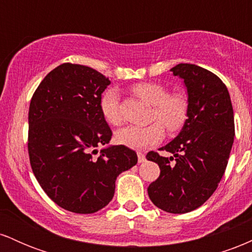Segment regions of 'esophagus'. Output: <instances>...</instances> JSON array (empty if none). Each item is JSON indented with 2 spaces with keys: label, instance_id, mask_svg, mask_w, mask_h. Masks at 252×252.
<instances>
[{
  "label": "esophagus",
  "instance_id": "obj_1",
  "mask_svg": "<svg viewBox=\"0 0 252 252\" xmlns=\"http://www.w3.org/2000/svg\"><path fill=\"white\" fill-rule=\"evenodd\" d=\"M137 161H138V163H142L146 161V156H144L143 153L137 152Z\"/></svg>",
  "mask_w": 252,
  "mask_h": 252
}]
</instances>
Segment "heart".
Returning <instances> with one entry per match:
<instances>
[{"label": "heart", "instance_id": "obj_1", "mask_svg": "<svg viewBox=\"0 0 252 252\" xmlns=\"http://www.w3.org/2000/svg\"><path fill=\"white\" fill-rule=\"evenodd\" d=\"M132 94L143 102L153 105L152 120L158 121L149 126H126L117 130L116 141L122 146L132 149H144L161 142L164 128L169 132L180 130L189 116V103L180 94H168L163 85L158 83H138L131 88ZM99 109L104 120L110 124L121 123L120 94L117 90L109 89L102 94Z\"/></svg>", "mask_w": 252, "mask_h": 252}]
</instances>
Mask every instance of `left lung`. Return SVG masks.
Masks as SVG:
<instances>
[{"instance_id": "obj_1", "label": "left lung", "mask_w": 252, "mask_h": 252, "mask_svg": "<svg viewBox=\"0 0 252 252\" xmlns=\"http://www.w3.org/2000/svg\"><path fill=\"white\" fill-rule=\"evenodd\" d=\"M170 71L186 85L189 118L180 134L160 149L170 158L147 154L161 170L148 195L158 209L181 215L200 207L218 187L233 144L235 120L220 78L193 63H179Z\"/></svg>"}]
</instances>
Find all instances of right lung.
<instances>
[{
  "instance_id": "right-lung-1",
  "label": "right lung",
  "mask_w": 252,
  "mask_h": 252,
  "mask_svg": "<svg viewBox=\"0 0 252 252\" xmlns=\"http://www.w3.org/2000/svg\"><path fill=\"white\" fill-rule=\"evenodd\" d=\"M109 78L78 63H65L47 74L32 97L28 154L45 193L63 209L94 213L111 201L115 181L137 163L128 147L112 146L99 100Z\"/></svg>"
}]
</instances>
